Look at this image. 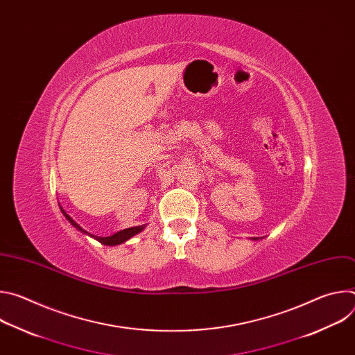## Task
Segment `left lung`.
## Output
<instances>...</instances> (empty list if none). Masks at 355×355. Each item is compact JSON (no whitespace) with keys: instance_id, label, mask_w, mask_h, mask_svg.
<instances>
[{"instance_id":"obj_1","label":"left lung","mask_w":355,"mask_h":355,"mask_svg":"<svg viewBox=\"0 0 355 355\" xmlns=\"http://www.w3.org/2000/svg\"><path fill=\"white\" fill-rule=\"evenodd\" d=\"M260 237H252V240H259Z\"/></svg>"}]
</instances>
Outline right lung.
Here are the masks:
<instances>
[{"label": "right lung", "instance_id": "add662e5", "mask_svg": "<svg viewBox=\"0 0 355 355\" xmlns=\"http://www.w3.org/2000/svg\"><path fill=\"white\" fill-rule=\"evenodd\" d=\"M59 207H60V204H59ZM60 211H62V214L66 216V219H67L78 232H81V233H84V234H88L89 237L98 240L101 244H105V245H118V244H122V243H125L126 240H129L130 237H133V236H136L137 233H140V232L146 227V225H140V226H135V227H128V229L119 230V232H116V233H114V234H111V236H107V237H99V236L91 234V233H88L87 230H84L78 223H76V222L71 219V216L67 215V212H66L62 207H60Z\"/></svg>", "mask_w": 355, "mask_h": 355}]
</instances>
